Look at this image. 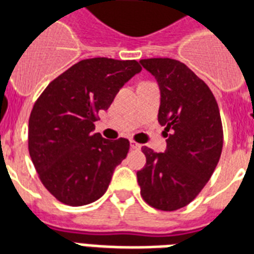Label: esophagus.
Listing matches in <instances>:
<instances>
[{
	"mask_svg": "<svg viewBox=\"0 0 254 254\" xmlns=\"http://www.w3.org/2000/svg\"><path fill=\"white\" fill-rule=\"evenodd\" d=\"M129 147H131V148H132V149H140L141 145L137 144V143H135V141H133V140H131V143H129Z\"/></svg>",
	"mask_w": 254,
	"mask_h": 254,
	"instance_id": "obj_1",
	"label": "esophagus"
}]
</instances>
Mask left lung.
I'll list each match as a JSON object with an SVG mask.
<instances>
[{
	"label": "left lung",
	"instance_id": "left-lung-1",
	"mask_svg": "<svg viewBox=\"0 0 254 254\" xmlns=\"http://www.w3.org/2000/svg\"><path fill=\"white\" fill-rule=\"evenodd\" d=\"M160 90L158 121L166 126L167 149L143 147L145 166L137 171L140 194L151 207L176 211L193 200L211 179L223 149L219 106L204 80L171 58L141 60Z\"/></svg>",
	"mask_w": 254,
	"mask_h": 254
}]
</instances>
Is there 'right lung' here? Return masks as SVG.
<instances>
[{"mask_svg":"<svg viewBox=\"0 0 254 254\" xmlns=\"http://www.w3.org/2000/svg\"><path fill=\"white\" fill-rule=\"evenodd\" d=\"M140 71L136 61L83 60L53 80L35 102L29 119V154L57 200L80 207L105 194L129 141L94 133V122Z\"/></svg>","mask_w":254,"mask_h":254,"instance_id":"add662e5","label":"right lung"}]
</instances>
